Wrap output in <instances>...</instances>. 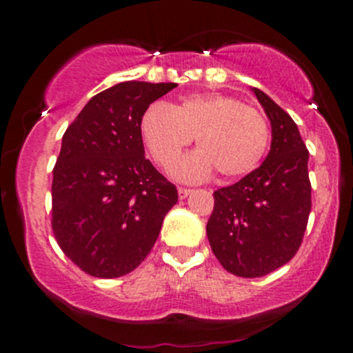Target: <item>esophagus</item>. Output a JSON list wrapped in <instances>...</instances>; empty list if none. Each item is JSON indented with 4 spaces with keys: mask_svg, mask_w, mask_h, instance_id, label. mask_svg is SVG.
I'll return each mask as SVG.
<instances>
[{
    "mask_svg": "<svg viewBox=\"0 0 353 353\" xmlns=\"http://www.w3.org/2000/svg\"><path fill=\"white\" fill-rule=\"evenodd\" d=\"M190 192H192V189H189V188H179V189H177L179 199H185V197L190 196Z\"/></svg>",
    "mask_w": 353,
    "mask_h": 353,
    "instance_id": "esophagus-1",
    "label": "esophagus"
}]
</instances>
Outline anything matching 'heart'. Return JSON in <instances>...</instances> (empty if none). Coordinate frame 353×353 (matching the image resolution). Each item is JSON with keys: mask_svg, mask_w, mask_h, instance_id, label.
<instances>
[{"mask_svg": "<svg viewBox=\"0 0 353 353\" xmlns=\"http://www.w3.org/2000/svg\"><path fill=\"white\" fill-rule=\"evenodd\" d=\"M141 136L152 159L163 168L196 137L199 151L174 169L182 179H202L214 171L224 177L252 172L269 144V124L257 109L224 94H192L171 108L152 104L141 117Z\"/></svg>", "mask_w": 353, "mask_h": 353, "instance_id": "obj_1", "label": "heart"}]
</instances>
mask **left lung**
Returning a JSON list of instances; mask_svg holds the SVG:
<instances>
[{
	"instance_id": "left-lung-1",
	"label": "left lung",
	"mask_w": 353,
	"mask_h": 353,
	"mask_svg": "<svg viewBox=\"0 0 353 353\" xmlns=\"http://www.w3.org/2000/svg\"><path fill=\"white\" fill-rule=\"evenodd\" d=\"M252 92L270 121V151L255 171L214 192L205 228L221 265L245 279L274 272L297 254L312 208L309 151L297 124L261 89Z\"/></svg>"
}]
</instances>
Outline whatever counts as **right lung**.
<instances>
[{"label": "right lung", "instance_id": "right-lung-1", "mask_svg": "<svg viewBox=\"0 0 353 353\" xmlns=\"http://www.w3.org/2000/svg\"><path fill=\"white\" fill-rule=\"evenodd\" d=\"M176 83L124 81L83 108L52 169V232L66 257L99 279L136 269L156 244L177 189L145 159L141 117Z\"/></svg>", "mask_w": 353, "mask_h": 353}]
</instances>
